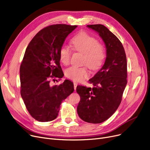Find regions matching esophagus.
<instances>
[{"label": "esophagus", "mask_w": 150, "mask_h": 150, "mask_svg": "<svg viewBox=\"0 0 150 150\" xmlns=\"http://www.w3.org/2000/svg\"><path fill=\"white\" fill-rule=\"evenodd\" d=\"M77 86V83L76 82H74V90L76 89Z\"/></svg>", "instance_id": "esophagus-1"}]
</instances>
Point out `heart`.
<instances>
[{
	"label": "heart",
	"mask_w": 150,
	"mask_h": 150,
	"mask_svg": "<svg viewBox=\"0 0 150 150\" xmlns=\"http://www.w3.org/2000/svg\"><path fill=\"white\" fill-rule=\"evenodd\" d=\"M71 45L77 52L84 54L83 63L91 70L96 71L100 68L105 58V49L103 45L87 33L82 32L71 40ZM71 51L69 47L63 45L59 51V58L63 65L69 64ZM87 68L71 67L65 71V76L68 79L76 82H81L88 76Z\"/></svg>",
	"instance_id": "b5f03b06"
}]
</instances>
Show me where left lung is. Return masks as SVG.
Wrapping results in <instances>:
<instances>
[{
	"instance_id": "8db88e82",
	"label": "left lung",
	"mask_w": 150,
	"mask_h": 150,
	"mask_svg": "<svg viewBox=\"0 0 150 150\" xmlns=\"http://www.w3.org/2000/svg\"><path fill=\"white\" fill-rule=\"evenodd\" d=\"M96 32L106 47V59L103 67L88 81L93 88L77 85L81 97L77 108L84 122L97 124L109 118L118 109L127 84V61L122 43L102 24L88 25Z\"/></svg>"
}]
</instances>
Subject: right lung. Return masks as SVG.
<instances>
[{
  "instance_id": "obj_1",
  "label": "right lung",
  "mask_w": 150,
  "mask_h": 150,
  "mask_svg": "<svg viewBox=\"0 0 150 150\" xmlns=\"http://www.w3.org/2000/svg\"><path fill=\"white\" fill-rule=\"evenodd\" d=\"M77 27L47 26L36 34L25 50L20 67L21 95L28 112L38 122L55 119L61 103L74 91L73 83L69 80L54 86L50 82L55 78L60 80L64 76L59 51L68 35Z\"/></svg>"
}]
</instances>
